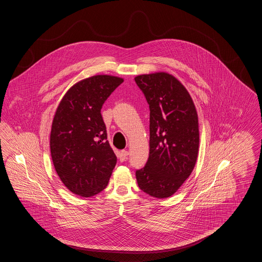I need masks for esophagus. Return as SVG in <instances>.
<instances>
[{
	"label": "esophagus",
	"mask_w": 262,
	"mask_h": 262,
	"mask_svg": "<svg viewBox=\"0 0 262 262\" xmlns=\"http://www.w3.org/2000/svg\"><path fill=\"white\" fill-rule=\"evenodd\" d=\"M127 156H128V152L126 150H122L119 154V159L121 162H124L127 159Z\"/></svg>",
	"instance_id": "esophagus-1"
}]
</instances>
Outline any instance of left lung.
I'll return each mask as SVG.
<instances>
[{
  "instance_id": "8db88e82",
  "label": "left lung",
  "mask_w": 262,
  "mask_h": 262,
  "mask_svg": "<svg viewBox=\"0 0 262 262\" xmlns=\"http://www.w3.org/2000/svg\"><path fill=\"white\" fill-rule=\"evenodd\" d=\"M149 105V157L137 170V185L157 199L173 195L191 174L200 145L199 119L185 86L166 73L137 75Z\"/></svg>"
}]
</instances>
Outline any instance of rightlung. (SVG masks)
<instances>
[{
  "mask_svg": "<svg viewBox=\"0 0 262 262\" xmlns=\"http://www.w3.org/2000/svg\"><path fill=\"white\" fill-rule=\"evenodd\" d=\"M123 82L111 75L88 77L70 88L56 111L52 160L62 184L77 195H95L109 183L117 157L107 140L101 109Z\"/></svg>",
  "mask_w": 262,
  "mask_h": 262,
  "instance_id": "1",
  "label": "right lung"
}]
</instances>
